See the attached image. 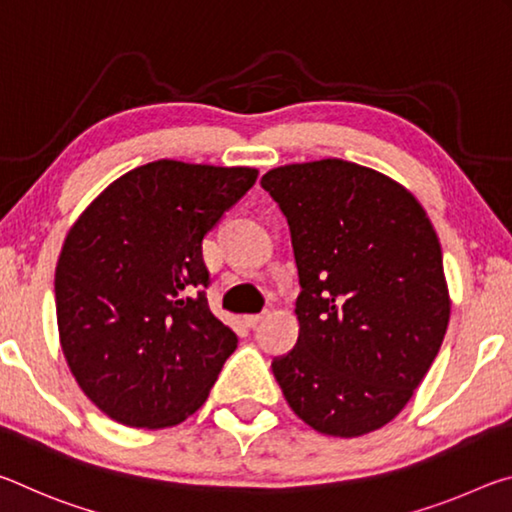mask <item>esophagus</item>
I'll return each mask as SVG.
<instances>
[{
	"label": "esophagus",
	"mask_w": 512,
	"mask_h": 512,
	"mask_svg": "<svg viewBox=\"0 0 512 512\" xmlns=\"http://www.w3.org/2000/svg\"><path fill=\"white\" fill-rule=\"evenodd\" d=\"M267 317V313H256V315H245V324L249 326V329H256L258 324H261Z\"/></svg>",
	"instance_id": "esophagus-1"
}]
</instances>
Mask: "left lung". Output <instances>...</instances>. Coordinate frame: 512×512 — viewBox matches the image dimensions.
<instances>
[{
	"label": "left lung",
	"instance_id": "1",
	"mask_svg": "<svg viewBox=\"0 0 512 512\" xmlns=\"http://www.w3.org/2000/svg\"><path fill=\"white\" fill-rule=\"evenodd\" d=\"M261 186L290 226L299 338L272 360L290 408L335 438L381 429L438 356L449 292L433 224L370 167L324 158L270 170Z\"/></svg>",
	"mask_w": 512,
	"mask_h": 512
}]
</instances>
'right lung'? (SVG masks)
I'll return each mask as SVG.
<instances>
[{"instance_id": "right-lung-1", "label": "right lung", "mask_w": 512, "mask_h": 512, "mask_svg": "<svg viewBox=\"0 0 512 512\" xmlns=\"http://www.w3.org/2000/svg\"><path fill=\"white\" fill-rule=\"evenodd\" d=\"M256 177L163 158L113 181L67 233L54 279L63 354L111 420L183 422L236 351L208 308L201 240Z\"/></svg>"}]
</instances>
